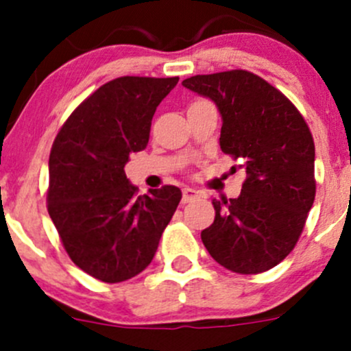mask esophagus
<instances>
[{
	"label": "esophagus",
	"mask_w": 351,
	"mask_h": 351,
	"mask_svg": "<svg viewBox=\"0 0 351 351\" xmlns=\"http://www.w3.org/2000/svg\"><path fill=\"white\" fill-rule=\"evenodd\" d=\"M198 197V192L193 189H183V197H182V202L183 204H186V202H192L195 200Z\"/></svg>",
	"instance_id": "34e87169"
}]
</instances>
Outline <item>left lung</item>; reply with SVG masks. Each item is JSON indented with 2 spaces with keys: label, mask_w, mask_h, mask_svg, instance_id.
Returning a JSON list of instances; mask_svg holds the SVG:
<instances>
[{
  "label": "left lung",
  "mask_w": 351,
  "mask_h": 351,
  "mask_svg": "<svg viewBox=\"0 0 351 351\" xmlns=\"http://www.w3.org/2000/svg\"><path fill=\"white\" fill-rule=\"evenodd\" d=\"M182 84L214 101L222 153L247 175L238 198L212 202L214 224L202 231V241L228 270H270L293 250L314 204L309 127L284 93L250 71L198 74Z\"/></svg>",
  "instance_id": "1"
}]
</instances>
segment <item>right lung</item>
<instances>
[{"label": "right lung", "instance_id": "1", "mask_svg": "<svg viewBox=\"0 0 351 351\" xmlns=\"http://www.w3.org/2000/svg\"><path fill=\"white\" fill-rule=\"evenodd\" d=\"M178 77L123 76L80 105L52 146L47 208L74 265L107 284L129 280L153 261L182 190L137 195L129 156L146 149L156 107Z\"/></svg>", "mask_w": 351, "mask_h": 351}]
</instances>
